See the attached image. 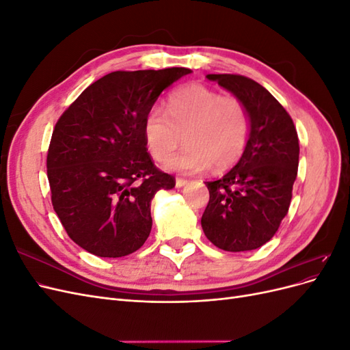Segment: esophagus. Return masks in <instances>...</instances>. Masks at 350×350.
Returning <instances> with one entry per match:
<instances>
[{
  "mask_svg": "<svg viewBox=\"0 0 350 350\" xmlns=\"http://www.w3.org/2000/svg\"><path fill=\"white\" fill-rule=\"evenodd\" d=\"M187 179H183V178H176V181H175V187L176 188H181V187H184V185H187Z\"/></svg>",
  "mask_w": 350,
  "mask_h": 350,
  "instance_id": "esophagus-1",
  "label": "esophagus"
}]
</instances>
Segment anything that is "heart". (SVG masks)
Listing matches in <instances>:
<instances>
[{
    "instance_id": "1",
    "label": "heart",
    "mask_w": 350,
    "mask_h": 350,
    "mask_svg": "<svg viewBox=\"0 0 350 350\" xmlns=\"http://www.w3.org/2000/svg\"><path fill=\"white\" fill-rule=\"evenodd\" d=\"M166 107L167 113L150 109L143 125L157 162H166L174 154L181 143L179 133L185 131L188 147L167 163L172 171L196 175L211 165L224 171L238 162L250 135V115L241 99L193 83L169 94Z\"/></svg>"
}]
</instances>
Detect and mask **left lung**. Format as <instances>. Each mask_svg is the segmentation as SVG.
<instances>
[{
  "instance_id": "1",
  "label": "left lung",
  "mask_w": 350,
  "mask_h": 350,
  "mask_svg": "<svg viewBox=\"0 0 350 350\" xmlns=\"http://www.w3.org/2000/svg\"><path fill=\"white\" fill-rule=\"evenodd\" d=\"M206 79L245 105L250 135L238 163L217 181L206 183L210 200L201 228L220 250H257L288 215L298 175V134L289 113L257 81L237 74H207Z\"/></svg>"
}]
</instances>
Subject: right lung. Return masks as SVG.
<instances>
[{
	"mask_svg": "<svg viewBox=\"0 0 350 350\" xmlns=\"http://www.w3.org/2000/svg\"><path fill=\"white\" fill-rule=\"evenodd\" d=\"M189 68L113 71L84 90L58 120L46 157L52 206L79 247L105 258L139 250L150 206L175 181L147 153L144 118Z\"/></svg>",
	"mask_w": 350,
	"mask_h": 350,
	"instance_id": "1",
	"label": "right lung"
}]
</instances>
